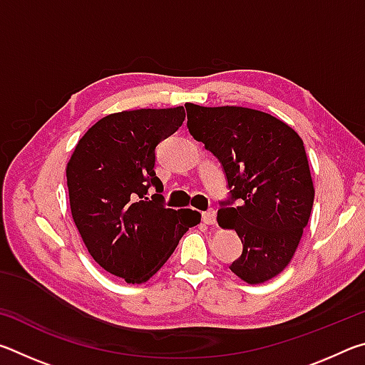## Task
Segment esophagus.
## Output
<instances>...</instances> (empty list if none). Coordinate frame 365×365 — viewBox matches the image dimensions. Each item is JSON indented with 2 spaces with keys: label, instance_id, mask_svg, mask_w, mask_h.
<instances>
[{
  "label": "esophagus",
  "instance_id": "esophagus-1",
  "mask_svg": "<svg viewBox=\"0 0 365 365\" xmlns=\"http://www.w3.org/2000/svg\"><path fill=\"white\" fill-rule=\"evenodd\" d=\"M202 222L207 225H214L215 224V211L214 209H209V211L202 212Z\"/></svg>",
  "mask_w": 365,
  "mask_h": 365
}]
</instances>
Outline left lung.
Masks as SVG:
<instances>
[{
  "mask_svg": "<svg viewBox=\"0 0 365 365\" xmlns=\"http://www.w3.org/2000/svg\"><path fill=\"white\" fill-rule=\"evenodd\" d=\"M188 130L220 160L230 208L222 202L217 222L232 228L243 252L230 270L250 285L274 279L292 261L311 217L314 183L304 143L277 117L242 106L185 104Z\"/></svg>",
  "mask_w": 365,
  "mask_h": 365,
  "instance_id": "left-lung-1",
  "label": "left lung"
}]
</instances>
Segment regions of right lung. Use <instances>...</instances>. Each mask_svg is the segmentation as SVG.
Here are the masks:
<instances>
[{
	"instance_id": "obj_1",
	"label": "right lung",
	"mask_w": 365,
	"mask_h": 365,
	"mask_svg": "<svg viewBox=\"0 0 365 365\" xmlns=\"http://www.w3.org/2000/svg\"><path fill=\"white\" fill-rule=\"evenodd\" d=\"M183 120V106L109 114L86 130L67 163L73 224L91 257L127 283L150 280L201 222L200 212L164 206L154 172L158 143ZM150 186L157 188L151 200Z\"/></svg>"
}]
</instances>
